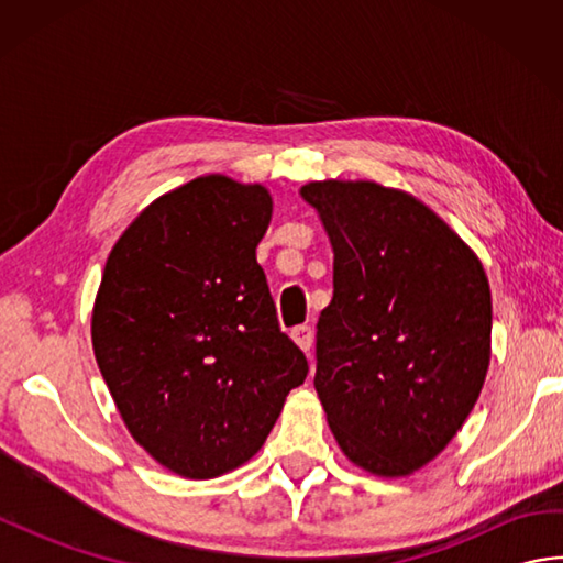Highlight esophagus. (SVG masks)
I'll return each instance as SVG.
<instances>
[{"label":"esophagus","instance_id":"obj_1","mask_svg":"<svg viewBox=\"0 0 563 563\" xmlns=\"http://www.w3.org/2000/svg\"><path fill=\"white\" fill-rule=\"evenodd\" d=\"M292 341L300 345V349L305 351V353H309V349H312V341H314V331H312V327H307V324H302V327H295L292 329Z\"/></svg>","mask_w":563,"mask_h":563}]
</instances>
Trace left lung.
<instances>
[{
  "label": "left lung",
  "mask_w": 563,
  "mask_h": 563,
  "mask_svg": "<svg viewBox=\"0 0 563 563\" xmlns=\"http://www.w3.org/2000/svg\"><path fill=\"white\" fill-rule=\"evenodd\" d=\"M333 246L314 389L353 464L406 476L448 448L492 357L482 261L421 200L375 181H314Z\"/></svg>",
  "instance_id": "1"
}]
</instances>
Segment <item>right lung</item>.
Segmentation results:
<instances>
[{
    "label": "right lung",
    "mask_w": 563,
    "mask_h": 563,
    "mask_svg": "<svg viewBox=\"0 0 563 563\" xmlns=\"http://www.w3.org/2000/svg\"><path fill=\"white\" fill-rule=\"evenodd\" d=\"M271 212L261 184L200 176L142 210L106 261L93 355L130 435L186 479L254 457L309 373L256 263Z\"/></svg>",
    "instance_id": "1"
}]
</instances>
